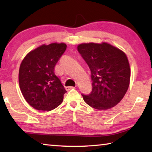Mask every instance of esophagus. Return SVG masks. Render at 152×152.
Here are the masks:
<instances>
[{"mask_svg": "<svg viewBox=\"0 0 152 152\" xmlns=\"http://www.w3.org/2000/svg\"><path fill=\"white\" fill-rule=\"evenodd\" d=\"M74 88H75V87H74V86H66V89L67 90V91H69V90L74 89Z\"/></svg>", "mask_w": 152, "mask_h": 152, "instance_id": "obj_1", "label": "esophagus"}]
</instances>
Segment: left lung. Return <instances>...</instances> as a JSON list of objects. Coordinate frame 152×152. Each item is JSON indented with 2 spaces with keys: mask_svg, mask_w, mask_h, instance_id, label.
<instances>
[{
  "mask_svg": "<svg viewBox=\"0 0 152 152\" xmlns=\"http://www.w3.org/2000/svg\"><path fill=\"white\" fill-rule=\"evenodd\" d=\"M78 51L91 72L92 91L84 101L98 110L115 107L129 85L130 67L125 53L107 43H82Z\"/></svg>",
  "mask_w": 152,
  "mask_h": 152,
  "instance_id": "1",
  "label": "left lung"
}]
</instances>
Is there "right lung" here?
I'll list each match as a JSON object with an SVG mask.
<instances>
[{
    "label": "right lung",
    "mask_w": 152,
    "mask_h": 152,
    "mask_svg": "<svg viewBox=\"0 0 152 152\" xmlns=\"http://www.w3.org/2000/svg\"><path fill=\"white\" fill-rule=\"evenodd\" d=\"M66 47L64 43L43 45L30 51L20 64V91L34 109L49 111L62 102L66 91L56 75L55 66Z\"/></svg>",
    "instance_id": "1"
}]
</instances>
